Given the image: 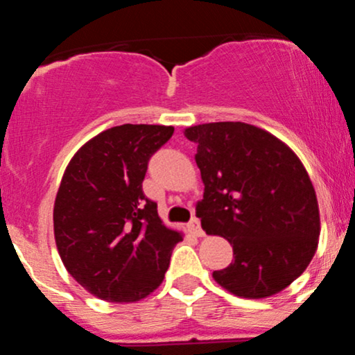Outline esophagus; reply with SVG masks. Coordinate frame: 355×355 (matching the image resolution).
Returning <instances> with one entry per match:
<instances>
[{
    "mask_svg": "<svg viewBox=\"0 0 355 355\" xmlns=\"http://www.w3.org/2000/svg\"><path fill=\"white\" fill-rule=\"evenodd\" d=\"M190 229L193 230V234L197 235V237H203V235H205V232L202 230L200 220H198L197 217H195V218H191V222H190Z\"/></svg>",
    "mask_w": 355,
    "mask_h": 355,
    "instance_id": "obj_1",
    "label": "esophagus"
}]
</instances>
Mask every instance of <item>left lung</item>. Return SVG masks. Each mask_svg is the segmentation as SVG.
Listing matches in <instances>:
<instances>
[{
	"instance_id": "1",
	"label": "left lung",
	"mask_w": 355,
	"mask_h": 355,
	"mask_svg": "<svg viewBox=\"0 0 355 355\" xmlns=\"http://www.w3.org/2000/svg\"><path fill=\"white\" fill-rule=\"evenodd\" d=\"M185 137L197 144L205 185L197 203L202 229L234 248L215 282L245 299L284 291L311 263L320 235L319 203L302 162L272 133L242 121L189 126Z\"/></svg>"
}]
</instances>
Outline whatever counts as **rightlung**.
Wrapping results in <instances>:
<instances>
[{"instance_id":"1","label":"right lung","mask_w":355,"mask_h":355,"mask_svg":"<svg viewBox=\"0 0 355 355\" xmlns=\"http://www.w3.org/2000/svg\"><path fill=\"white\" fill-rule=\"evenodd\" d=\"M173 126L120 125L73 155L53 209L58 254L85 291L108 302H137L153 292L182 234L145 197L150 157Z\"/></svg>"}]
</instances>
